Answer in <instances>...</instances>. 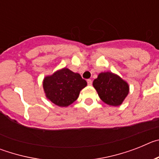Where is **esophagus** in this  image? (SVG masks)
Here are the masks:
<instances>
[{"label":"esophagus","instance_id":"esophagus-1","mask_svg":"<svg viewBox=\"0 0 159 159\" xmlns=\"http://www.w3.org/2000/svg\"><path fill=\"white\" fill-rule=\"evenodd\" d=\"M87 82H88V85H90V86H91V85H92V80H87Z\"/></svg>","mask_w":159,"mask_h":159}]
</instances>
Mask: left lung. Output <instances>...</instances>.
<instances>
[{"label":"left lung","instance_id":"1","mask_svg":"<svg viewBox=\"0 0 159 159\" xmlns=\"http://www.w3.org/2000/svg\"><path fill=\"white\" fill-rule=\"evenodd\" d=\"M99 98L111 106H119L128 95V84L117 75L102 72L93 81Z\"/></svg>","mask_w":159,"mask_h":159}]
</instances>
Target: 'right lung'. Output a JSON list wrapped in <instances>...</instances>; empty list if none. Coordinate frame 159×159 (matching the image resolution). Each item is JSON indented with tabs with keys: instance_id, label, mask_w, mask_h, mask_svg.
<instances>
[{
	"instance_id": "1",
	"label": "right lung",
	"mask_w": 159,
	"mask_h": 159,
	"mask_svg": "<svg viewBox=\"0 0 159 159\" xmlns=\"http://www.w3.org/2000/svg\"><path fill=\"white\" fill-rule=\"evenodd\" d=\"M86 86V80L80 74L67 68L45 77L43 82L48 99L60 107H67L75 102L81 90Z\"/></svg>"
}]
</instances>
